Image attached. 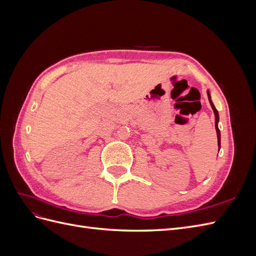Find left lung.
<instances>
[{
	"label": "left lung",
	"instance_id": "1",
	"mask_svg": "<svg viewBox=\"0 0 256 256\" xmlns=\"http://www.w3.org/2000/svg\"><path fill=\"white\" fill-rule=\"evenodd\" d=\"M207 96H208V100H209V102H210V106H212V110H214V126H216V136H218V147H219V150H220V147H221V134H220V130H219V127H218L219 113H218V111H216V109L212 102L210 92H209V90H207Z\"/></svg>",
	"mask_w": 256,
	"mask_h": 256
}]
</instances>
